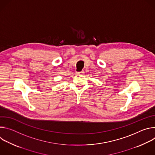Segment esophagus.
Returning a JSON list of instances; mask_svg holds the SVG:
<instances>
[{"instance_id": "1", "label": "esophagus", "mask_w": 155, "mask_h": 155, "mask_svg": "<svg viewBox=\"0 0 155 155\" xmlns=\"http://www.w3.org/2000/svg\"><path fill=\"white\" fill-rule=\"evenodd\" d=\"M84 74V71H81V72H77V75H83Z\"/></svg>"}]
</instances>
